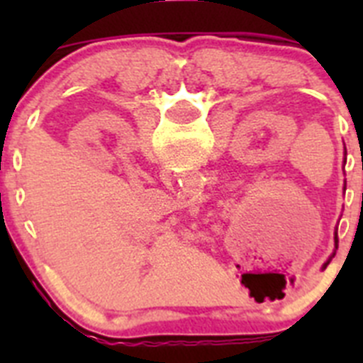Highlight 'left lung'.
<instances>
[{"instance_id": "left-lung-1", "label": "left lung", "mask_w": 363, "mask_h": 363, "mask_svg": "<svg viewBox=\"0 0 363 363\" xmlns=\"http://www.w3.org/2000/svg\"><path fill=\"white\" fill-rule=\"evenodd\" d=\"M362 171H363V158H362ZM362 201H363V194H362ZM335 243H336V247H338V236H336V234H335ZM327 265H329V262H327L323 267H327Z\"/></svg>"}]
</instances>
